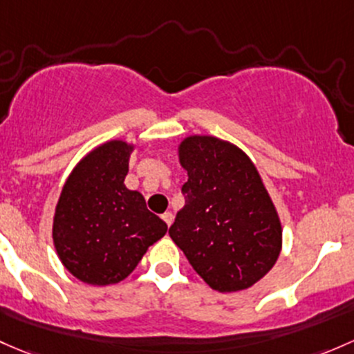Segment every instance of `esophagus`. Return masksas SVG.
Here are the masks:
<instances>
[{
  "mask_svg": "<svg viewBox=\"0 0 354 354\" xmlns=\"http://www.w3.org/2000/svg\"><path fill=\"white\" fill-rule=\"evenodd\" d=\"M173 214H171V212H165V214H162V221L166 222L167 224V227H169L171 224H173Z\"/></svg>",
  "mask_w": 354,
  "mask_h": 354,
  "instance_id": "esophagus-1",
  "label": "esophagus"
}]
</instances>
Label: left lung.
I'll return each mask as SVG.
<instances>
[{
	"instance_id": "obj_1",
	"label": "left lung",
	"mask_w": 354,
	"mask_h": 354,
	"mask_svg": "<svg viewBox=\"0 0 354 354\" xmlns=\"http://www.w3.org/2000/svg\"><path fill=\"white\" fill-rule=\"evenodd\" d=\"M178 156L188 181L171 239L210 288H249L281 251L280 217L258 169L244 151L212 136L187 137Z\"/></svg>"
}]
</instances>
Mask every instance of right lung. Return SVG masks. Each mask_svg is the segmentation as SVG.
<instances>
[{
    "mask_svg": "<svg viewBox=\"0 0 354 354\" xmlns=\"http://www.w3.org/2000/svg\"><path fill=\"white\" fill-rule=\"evenodd\" d=\"M132 144L109 140L88 152L62 187L52 239L66 270L88 285L125 280L166 234L139 192L124 185Z\"/></svg>",
    "mask_w": 354,
    "mask_h": 354,
    "instance_id": "obj_1",
    "label": "right lung"
}]
</instances>
